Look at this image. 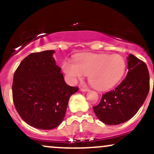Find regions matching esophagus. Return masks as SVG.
Here are the masks:
<instances>
[{"mask_svg":"<svg viewBox=\"0 0 154 154\" xmlns=\"http://www.w3.org/2000/svg\"><path fill=\"white\" fill-rule=\"evenodd\" d=\"M80 91H83V92H86V91H88L89 90H88V88H80Z\"/></svg>","mask_w":154,"mask_h":154,"instance_id":"34e87169","label":"esophagus"}]
</instances>
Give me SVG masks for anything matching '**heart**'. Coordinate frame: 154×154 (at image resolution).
Returning a JSON list of instances; mask_svg holds the SVG:
<instances>
[{
    "mask_svg": "<svg viewBox=\"0 0 154 154\" xmlns=\"http://www.w3.org/2000/svg\"><path fill=\"white\" fill-rule=\"evenodd\" d=\"M63 70L71 83L88 76L90 84L95 89L106 91L121 80L126 70V61L119 55L88 54L63 63Z\"/></svg>",
    "mask_w": 154,
    "mask_h": 154,
    "instance_id": "obj_1",
    "label": "heart"
}]
</instances>
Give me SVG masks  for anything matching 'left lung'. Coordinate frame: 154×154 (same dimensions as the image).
I'll list each match as a JSON object with an SVG mask.
<instances>
[{
	"label": "left lung",
	"mask_w": 154,
	"mask_h": 154,
	"mask_svg": "<svg viewBox=\"0 0 154 154\" xmlns=\"http://www.w3.org/2000/svg\"><path fill=\"white\" fill-rule=\"evenodd\" d=\"M128 60L126 77L115 89L102 95L100 103L93 106L97 117L106 125H119L133 117L149 92V72L146 63L132 54Z\"/></svg>",
	"instance_id": "obj_1"
}]
</instances>
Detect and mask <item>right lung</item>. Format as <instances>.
Segmentation results:
<instances>
[{
  "label": "right lung",
  "instance_id": "right-lung-1",
  "mask_svg": "<svg viewBox=\"0 0 154 154\" xmlns=\"http://www.w3.org/2000/svg\"><path fill=\"white\" fill-rule=\"evenodd\" d=\"M54 51L32 53L14 72L13 101L26 124L40 130H52L63 121L70 96L79 88L68 85L53 58Z\"/></svg>",
  "mask_w": 154,
  "mask_h": 154
}]
</instances>
